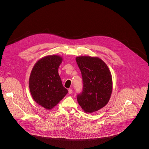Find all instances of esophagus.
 Here are the masks:
<instances>
[{
  "label": "esophagus",
  "instance_id": "1",
  "mask_svg": "<svg viewBox=\"0 0 149 149\" xmlns=\"http://www.w3.org/2000/svg\"><path fill=\"white\" fill-rule=\"evenodd\" d=\"M68 92H69V93H72V92H73V90H72V89H68Z\"/></svg>",
  "mask_w": 149,
  "mask_h": 149
}]
</instances>
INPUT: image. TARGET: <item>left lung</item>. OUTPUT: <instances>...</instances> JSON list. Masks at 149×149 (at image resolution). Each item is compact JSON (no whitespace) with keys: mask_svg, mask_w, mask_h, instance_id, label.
<instances>
[{"mask_svg":"<svg viewBox=\"0 0 149 149\" xmlns=\"http://www.w3.org/2000/svg\"><path fill=\"white\" fill-rule=\"evenodd\" d=\"M76 61L81 72L83 89L77 96L86 113L96 112L108 103L112 91V80L106 64L98 57L80 56Z\"/></svg>","mask_w":149,"mask_h":149,"instance_id":"1","label":"left lung"}]
</instances>
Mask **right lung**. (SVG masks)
Instances as JSON below:
<instances>
[{"mask_svg":"<svg viewBox=\"0 0 149 149\" xmlns=\"http://www.w3.org/2000/svg\"><path fill=\"white\" fill-rule=\"evenodd\" d=\"M63 61L60 56L44 57L34 65L29 79V88L34 101L46 109H51L68 93L58 74Z\"/></svg>","mask_w":149,"mask_h":149,"instance_id":"obj_1","label":"right lung"}]
</instances>
